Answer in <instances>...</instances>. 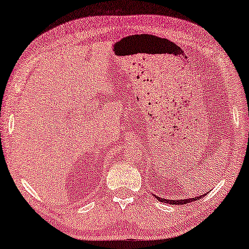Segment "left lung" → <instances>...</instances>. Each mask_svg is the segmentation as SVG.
Returning a JSON list of instances; mask_svg holds the SVG:
<instances>
[{"label": "left lung", "mask_w": 249, "mask_h": 249, "mask_svg": "<svg viewBox=\"0 0 249 249\" xmlns=\"http://www.w3.org/2000/svg\"><path fill=\"white\" fill-rule=\"evenodd\" d=\"M157 198H158V201L160 202H163V203H169V204H173V205H177V204H187V203H191L193 201H197L198 198H201L202 196H199V197H195V198H187V199H176V201H173V199H166V198H161L159 196L155 195Z\"/></svg>", "instance_id": "left-lung-1"}]
</instances>
